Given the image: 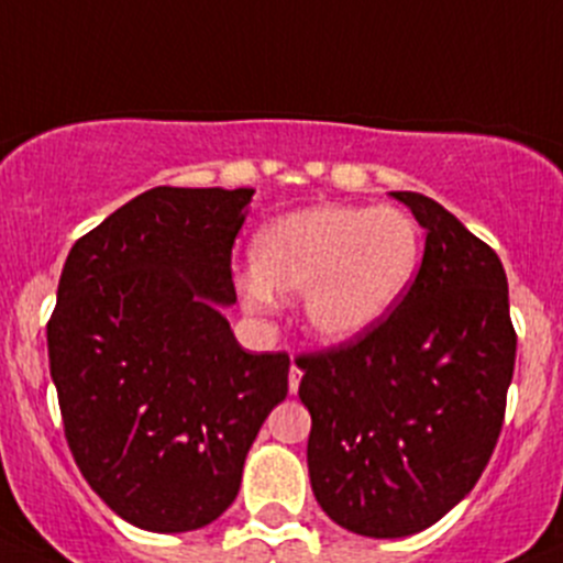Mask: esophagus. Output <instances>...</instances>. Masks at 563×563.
<instances>
[{"mask_svg":"<svg viewBox=\"0 0 563 563\" xmlns=\"http://www.w3.org/2000/svg\"><path fill=\"white\" fill-rule=\"evenodd\" d=\"M299 382H302V371L297 365H291V371H288V391L291 395L299 389Z\"/></svg>","mask_w":563,"mask_h":563,"instance_id":"34e87169","label":"esophagus"}]
</instances>
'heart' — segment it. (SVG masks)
Returning a JSON list of instances; mask_svg holds the SVG:
<instances>
[{"label":"heart","instance_id":"1","mask_svg":"<svg viewBox=\"0 0 563 563\" xmlns=\"http://www.w3.org/2000/svg\"><path fill=\"white\" fill-rule=\"evenodd\" d=\"M419 261L422 231L402 209L310 207L258 231L245 305L266 313L275 305L272 291L305 294L310 332L327 343H351L406 297Z\"/></svg>","mask_w":563,"mask_h":563}]
</instances>
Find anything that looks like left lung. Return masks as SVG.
Masks as SVG:
<instances>
[{
  "instance_id": "1",
  "label": "left lung",
  "mask_w": 563,
  "mask_h": 563,
  "mask_svg": "<svg viewBox=\"0 0 563 563\" xmlns=\"http://www.w3.org/2000/svg\"><path fill=\"white\" fill-rule=\"evenodd\" d=\"M391 196L428 231L406 297L362 338L297 360L316 501L376 539L422 531L468 496L496 450L518 351L496 250L433 198Z\"/></svg>"
}]
</instances>
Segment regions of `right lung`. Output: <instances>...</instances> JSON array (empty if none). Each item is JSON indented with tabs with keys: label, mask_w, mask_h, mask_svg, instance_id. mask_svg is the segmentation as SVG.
Here are the masks:
<instances>
[{
	"label": "right lung",
	"mask_w": 563,
	"mask_h": 563,
	"mask_svg": "<svg viewBox=\"0 0 563 563\" xmlns=\"http://www.w3.org/2000/svg\"><path fill=\"white\" fill-rule=\"evenodd\" d=\"M250 187H152L84 234L48 318V360L76 465L128 523L196 531L240 493L288 354H250L231 247Z\"/></svg>",
	"instance_id": "right-lung-1"
}]
</instances>
